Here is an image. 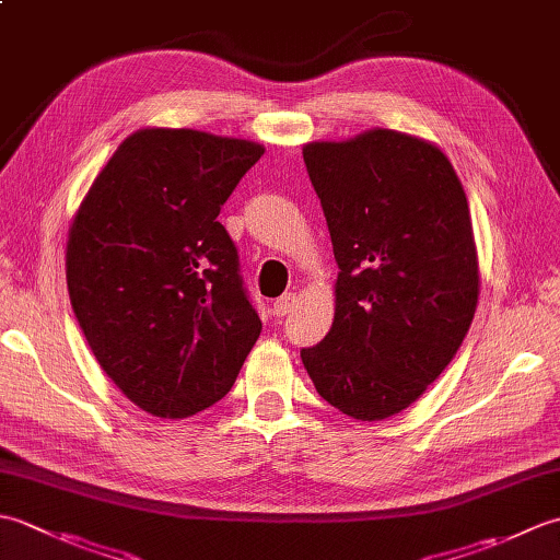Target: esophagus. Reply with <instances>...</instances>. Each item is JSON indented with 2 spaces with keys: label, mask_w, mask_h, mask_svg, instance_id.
Masks as SVG:
<instances>
[{
  "label": "esophagus",
  "mask_w": 560,
  "mask_h": 560,
  "mask_svg": "<svg viewBox=\"0 0 560 560\" xmlns=\"http://www.w3.org/2000/svg\"><path fill=\"white\" fill-rule=\"evenodd\" d=\"M295 305H299V295H295V293H283L281 299L273 301V315H277V317L289 315Z\"/></svg>",
  "instance_id": "34e87169"
}]
</instances>
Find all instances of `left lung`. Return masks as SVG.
I'll return each instance as SVG.
<instances>
[{
  "label": "left lung",
  "mask_w": 560,
  "mask_h": 560,
  "mask_svg": "<svg viewBox=\"0 0 560 560\" xmlns=\"http://www.w3.org/2000/svg\"><path fill=\"white\" fill-rule=\"evenodd\" d=\"M303 161L339 265L335 323L301 359L319 397L359 421L419 399L467 337L479 259L467 195L431 141L371 129Z\"/></svg>",
  "instance_id": "obj_1"
}]
</instances>
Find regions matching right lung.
I'll return each mask as SVG.
<instances>
[{
	"mask_svg": "<svg viewBox=\"0 0 560 560\" xmlns=\"http://www.w3.org/2000/svg\"><path fill=\"white\" fill-rule=\"evenodd\" d=\"M265 147L197 129L129 135L83 197L67 289L96 361L122 395L187 419L229 395L261 319L249 303L225 199Z\"/></svg>",
	"mask_w": 560,
	"mask_h": 560,
	"instance_id": "add662e5",
	"label": "right lung"
}]
</instances>
